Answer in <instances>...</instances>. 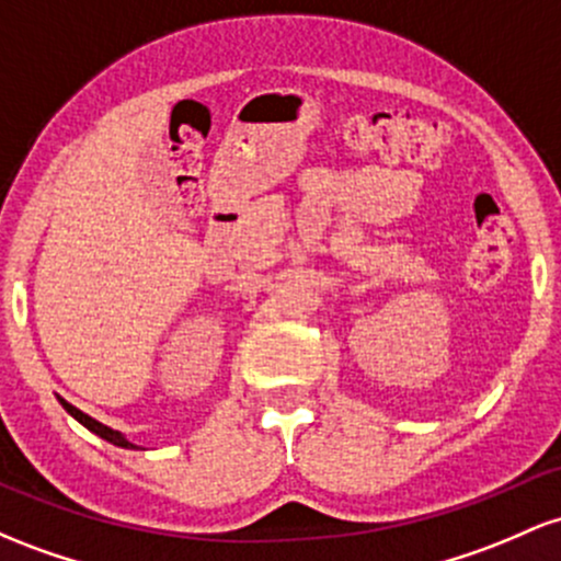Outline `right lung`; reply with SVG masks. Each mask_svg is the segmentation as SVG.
Instances as JSON below:
<instances>
[{
  "mask_svg": "<svg viewBox=\"0 0 561 561\" xmlns=\"http://www.w3.org/2000/svg\"><path fill=\"white\" fill-rule=\"evenodd\" d=\"M58 402L64 404V410L69 412L71 417H77V421L82 423L84 428H90L92 434H98V436H101V439H106V442H111V445H116V447H125V450H138V445H133V442H127V436L122 434V431H114V428L103 426V423H98L95 417L84 415L82 410H77V408H73V404L66 402V399H60V397H58Z\"/></svg>",
  "mask_w": 561,
  "mask_h": 561,
  "instance_id": "add662e5",
  "label": "right lung"
}]
</instances>
